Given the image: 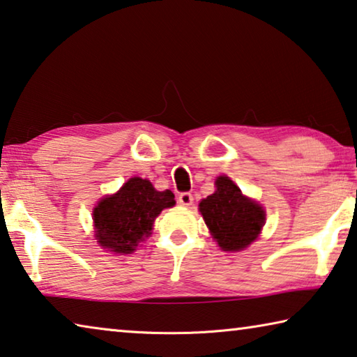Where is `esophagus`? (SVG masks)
<instances>
[{
    "instance_id": "1",
    "label": "esophagus",
    "mask_w": 357,
    "mask_h": 357,
    "mask_svg": "<svg viewBox=\"0 0 357 357\" xmlns=\"http://www.w3.org/2000/svg\"><path fill=\"white\" fill-rule=\"evenodd\" d=\"M177 199H178V204H180V206H183V207H190V206H192V201H195V199H192V195H191V192H180Z\"/></svg>"
}]
</instances>
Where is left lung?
Here are the masks:
<instances>
[{"mask_svg":"<svg viewBox=\"0 0 357 357\" xmlns=\"http://www.w3.org/2000/svg\"><path fill=\"white\" fill-rule=\"evenodd\" d=\"M217 191L199 204L204 221L221 250L247 248L264 225V210L242 195L231 178L218 177Z\"/></svg>","mask_w":357,"mask_h":357,"instance_id":"8db88e82","label":"left lung"}]
</instances>
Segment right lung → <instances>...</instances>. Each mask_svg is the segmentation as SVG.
Segmentation results:
<instances>
[{
	"mask_svg": "<svg viewBox=\"0 0 357 357\" xmlns=\"http://www.w3.org/2000/svg\"><path fill=\"white\" fill-rule=\"evenodd\" d=\"M174 204L171 190L156 191L149 180L130 178L116 195L104 197L93 212L98 242L115 253H131L149 236L161 210Z\"/></svg>",
	"mask_w": 357,
	"mask_h": 357,
	"instance_id": "1",
	"label": "right lung"
}]
</instances>
